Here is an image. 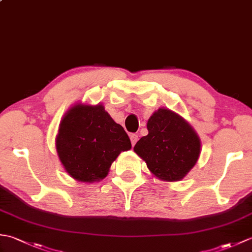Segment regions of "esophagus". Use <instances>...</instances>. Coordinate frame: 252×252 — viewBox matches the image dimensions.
I'll use <instances>...</instances> for the list:
<instances>
[{
	"mask_svg": "<svg viewBox=\"0 0 252 252\" xmlns=\"http://www.w3.org/2000/svg\"><path fill=\"white\" fill-rule=\"evenodd\" d=\"M130 140H131V143H132V146H134L136 142L138 141V135L137 134H131L130 135Z\"/></svg>",
	"mask_w": 252,
	"mask_h": 252,
	"instance_id": "34e87169",
	"label": "esophagus"
}]
</instances>
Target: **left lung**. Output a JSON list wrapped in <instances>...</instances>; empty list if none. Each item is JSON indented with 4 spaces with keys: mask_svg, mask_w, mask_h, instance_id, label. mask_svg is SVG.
I'll return each mask as SVG.
<instances>
[{
    "mask_svg": "<svg viewBox=\"0 0 252 252\" xmlns=\"http://www.w3.org/2000/svg\"><path fill=\"white\" fill-rule=\"evenodd\" d=\"M148 134L134 146L148 169L163 181H179L194 167L200 154V141L183 118L161 108L149 118Z\"/></svg>",
    "mask_w": 252,
    "mask_h": 252,
    "instance_id": "8db88e82",
    "label": "left lung"
}]
</instances>
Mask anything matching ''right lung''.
Listing matches in <instances>:
<instances>
[{"label":"right lung","instance_id":"right-lung-1","mask_svg":"<svg viewBox=\"0 0 252 252\" xmlns=\"http://www.w3.org/2000/svg\"><path fill=\"white\" fill-rule=\"evenodd\" d=\"M131 146L125 129L101 105L72 107L63 117L56 138L63 165L71 178L81 182L104 179L118 155Z\"/></svg>","mask_w":252,"mask_h":252}]
</instances>
